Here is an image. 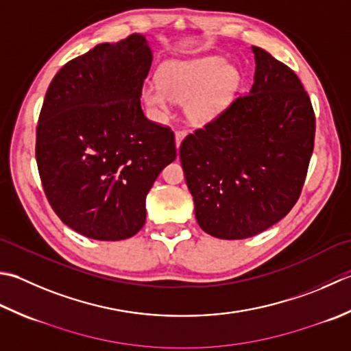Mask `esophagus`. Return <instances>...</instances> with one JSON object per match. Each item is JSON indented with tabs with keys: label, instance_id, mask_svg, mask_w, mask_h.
<instances>
[{
	"label": "esophagus",
	"instance_id": "1",
	"mask_svg": "<svg viewBox=\"0 0 351 351\" xmlns=\"http://www.w3.org/2000/svg\"><path fill=\"white\" fill-rule=\"evenodd\" d=\"M185 135H187V132H185V130H178V132L175 134V144H176V149H180L182 140L185 138Z\"/></svg>",
	"mask_w": 351,
	"mask_h": 351
}]
</instances>
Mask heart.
<instances>
[{"label": "heart", "mask_w": 351, "mask_h": 351, "mask_svg": "<svg viewBox=\"0 0 351 351\" xmlns=\"http://www.w3.org/2000/svg\"><path fill=\"white\" fill-rule=\"evenodd\" d=\"M160 80L143 86L146 106L160 119L171 101L184 103L185 117L197 126L208 125L228 111L242 86L239 68L216 54L170 60L162 65Z\"/></svg>", "instance_id": "heart-1"}]
</instances>
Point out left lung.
<instances>
[{
	"label": "left lung",
	"mask_w": 351,
	"mask_h": 351,
	"mask_svg": "<svg viewBox=\"0 0 351 351\" xmlns=\"http://www.w3.org/2000/svg\"><path fill=\"white\" fill-rule=\"evenodd\" d=\"M251 50L250 93L180 149L196 221L225 240L281 221L298 201L313 152L315 115L297 74L263 48Z\"/></svg>",
	"instance_id": "left-lung-1"
}]
</instances>
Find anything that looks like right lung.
I'll return each mask as SVG.
<instances>
[{
    "label": "right lung",
    "instance_id": "obj_1",
    "mask_svg": "<svg viewBox=\"0 0 351 351\" xmlns=\"http://www.w3.org/2000/svg\"><path fill=\"white\" fill-rule=\"evenodd\" d=\"M154 54L140 33L99 44L62 66L47 89L36 161L51 208L79 234L115 242L146 222V196L175 161V136L141 109Z\"/></svg>",
    "mask_w": 351,
    "mask_h": 351
}]
</instances>
